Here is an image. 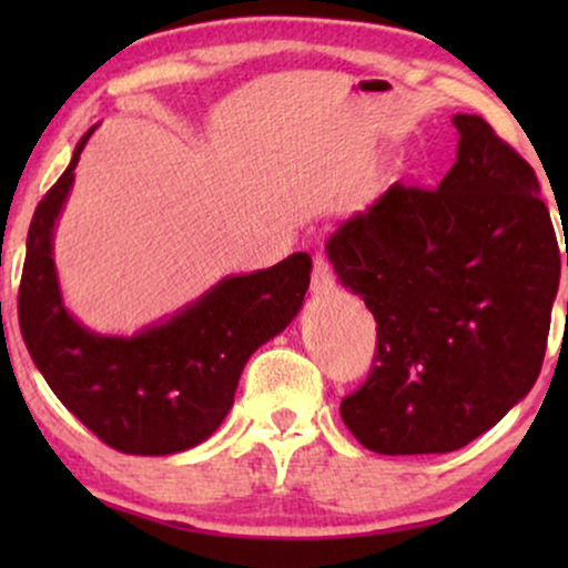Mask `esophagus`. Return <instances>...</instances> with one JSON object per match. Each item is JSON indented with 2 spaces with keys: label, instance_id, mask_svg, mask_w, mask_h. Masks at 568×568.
I'll use <instances>...</instances> for the list:
<instances>
[{
  "label": "esophagus",
  "instance_id": "1",
  "mask_svg": "<svg viewBox=\"0 0 568 568\" xmlns=\"http://www.w3.org/2000/svg\"><path fill=\"white\" fill-rule=\"evenodd\" d=\"M315 294H328L336 290V274H333L331 263L323 258V255H315L313 263V286H310Z\"/></svg>",
  "mask_w": 568,
  "mask_h": 568
}]
</instances>
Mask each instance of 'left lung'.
I'll list each match as a JSON object with an SVG mask.
<instances>
[{
	"instance_id": "8db88e82",
	"label": "left lung",
	"mask_w": 568,
	"mask_h": 568,
	"mask_svg": "<svg viewBox=\"0 0 568 568\" xmlns=\"http://www.w3.org/2000/svg\"><path fill=\"white\" fill-rule=\"evenodd\" d=\"M437 189L393 183L333 232L341 284L377 321V354L341 418L379 455L453 453L530 393L566 255L535 170L480 115L457 113Z\"/></svg>"
}]
</instances>
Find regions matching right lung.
<instances>
[{
    "instance_id": "right-lung-1",
    "label": "right lung",
    "mask_w": 568,
    "mask_h": 568,
    "mask_svg": "<svg viewBox=\"0 0 568 568\" xmlns=\"http://www.w3.org/2000/svg\"><path fill=\"white\" fill-rule=\"evenodd\" d=\"M92 131L30 222L18 294L22 341L57 398L108 447L183 453L212 437L230 414L245 362L300 313L313 258L292 253L271 268L222 278L170 321L131 338L88 331L61 302L51 253L53 224Z\"/></svg>"
}]
</instances>
